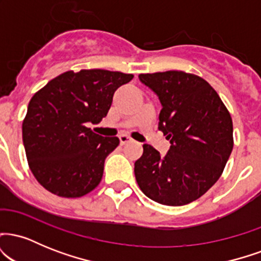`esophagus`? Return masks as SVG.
Listing matches in <instances>:
<instances>
[{"label": "esophagus", "mask_w": 261, "mask_h": 261, "mask_svg": "<svg viewBox=\"0 0 261 261\" xmlns=\"http://www.w3.org/2000/svg\"><path fill=\"white\" fill-rule=\"evenodd\" d=\"M134 82H137V77H135V79H134Z\"/></svg>", "instance_id": "esophagus-1"}]
</instances>
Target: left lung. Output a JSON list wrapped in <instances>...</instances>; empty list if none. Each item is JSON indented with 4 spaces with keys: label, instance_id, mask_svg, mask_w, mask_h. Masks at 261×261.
<instances>
[{
    "label": "left lung",
    "instance_id": "left-lung-1",
    "mask_svg": "<svg viewBox=\"0 0 261 261\" xmlns=\"http://www.w3.org/2000/svg\"><path fill=\"white\" fill-rule=\"evenodd\" d=\"M133 74L67 71L33 95L22 124L33 175L61 197L85 196L99 185L106 158L119 146L112 128L97 127L119 87Z\"/></svg>",
    "mask_w": 261,
    "mask_h": 261
}]
</instances>
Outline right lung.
<instances>
[{"instance_id": "obj_1", "label": "right lung", "mask_w": 261, "mask_h": 261, "mask_svg": "<svg viewBox=\"0 0 261 261\" xmlns=\"http://www.w3.org/2000/svg\"><path fill=\"white\" fill-rule=\"evenodd\" d=\"M140 81L160 98L158 128L170 147L161 154L143 146L135 163L142 193L167 206H182L201 197L223 173L233 149L230 114L201 77L182 71L141 74Z\"/></svg>"}]
</instances>
